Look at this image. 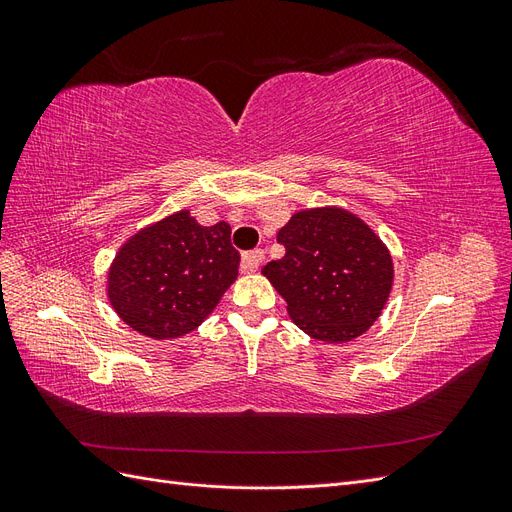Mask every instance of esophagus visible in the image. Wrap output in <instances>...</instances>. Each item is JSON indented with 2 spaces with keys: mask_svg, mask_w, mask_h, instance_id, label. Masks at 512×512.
I'll return each instance as SVG.
<instances>
[{
  "mask_svg": "<svg viewBox=\"0 0 512 512\" xmlns=\"http://www.w3.org/2000/svg\"><path fill=\"white\" fill-rule=\"evenodd\" d=\"M262 260H265V252H262V250L245 252V254L241 256V271H243V273L256 271V269L262 265Z\"/></svg>",
  "mask_w": 512,
  "mask_h": 512,
  "instance_id": "1",
  "label": "esophagus"
}]
</instances>
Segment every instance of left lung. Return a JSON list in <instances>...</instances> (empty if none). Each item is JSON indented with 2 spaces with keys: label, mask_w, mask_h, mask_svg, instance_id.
<instances>
[{
  "label": "left lung",
  "mask_w": 512,
  "mask_h": 512,
  "mask_svg": "<svg viewBox=\"0 0 512 512\" xmlns=\"http://www.w3.org/2000/svg\"><path fill=\"white\" fill-rule=\"evenodd\" d=\"M286 247L262 269L309 337L342 344L378 320L393 286L386 245L361 218L339 207L294 213L277 232Z\"/></svg>",
  "instance_id": "1"
}]
</instances>
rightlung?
Instances as JSON below:
<instances>
[{"mask_svg":"<svg viewBox=\"0 0 512 512\" xmlns=\"http://www.w3.org/2000/svg\"><path fill=\"white\" fill-rule=\"evenodd\" d=\"M230 226H200L190 211L138 230L108 269V301L119 318L153 339L200 327L239 275Z\"/></svg>","mask_w":512,"mask_h":512,"instance_id":"1","label":"right lung"}]
</instances>
